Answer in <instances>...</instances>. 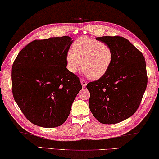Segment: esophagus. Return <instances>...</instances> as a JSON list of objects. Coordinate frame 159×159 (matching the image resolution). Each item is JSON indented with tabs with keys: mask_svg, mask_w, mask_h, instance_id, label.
Here are the masks:
<instances>
[{
	"mask_svg": "<svg viewBox=\"0 0 159 159\" xmlns=\"http://www.w3.org/2000/svg\"><path fill=\"white\" fill-rule=\"evenodd\" d=\"M80 81H81V84H82L83 88H85V87L86 86V84H87L86 81L84 80H82V79H81Z\"/></svg>",
	"mask_w": 159,
	"mask_h": 159,
	"instance_id": "34e87169",
	"label": "esophagus"
}]
</instances>
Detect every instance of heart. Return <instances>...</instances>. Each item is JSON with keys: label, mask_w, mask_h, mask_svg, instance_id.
Returning <instances> with one entry per match:
<instances>
[{"label": "heart", "mask_w": 159, "mask_h": 159, "mask_svg": "<svg viewBox=\"0 0 159 159\" xmlns=\"http://www.w3.org/2000/svg\"><path fill=\"white\" fill-rule=\"evenodd\" d=\"M72 51L66 54L68 70L75 73L80 69L93 80L101 78L108 72L114 57L112 48L108 44L91 38L80 37L74 42Z\"/></svg>", "instance_id": "heart-1"}]
</instances>
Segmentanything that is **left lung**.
I'll return each mask as SVG.
<instances>
[{
	"instance_id": "1",
	"label": "left lung",
	"mask_w": 159,
	"mask_h": 159,
	"mask_svg": "<svg viewBox=\"0 0 159 159\" xmlns=\"http://www.w3.org/2000/svg\"><path fill=\"white\" fill-rule=\"evenodd\" d=\"M96 40L108 44L114 57L104 75L87 84L89 108L102 124H117L131 116L140 105L148 84L145 58L123 37L103 36Z\"/></svg>"
}]
</instances>
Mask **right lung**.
<instances>
[{
	"label": "right lung",
	"instance_id": "1",
	"mask_svg": "<svg viewBox=\"0 0 159 159\" xmlns=\"http://www.w3.org/2000/svg\"><path fill=\"white\" fill-rule=\"evenodd\" d=\"M73 40L69 36L34 40L19 52L12 66V93L22 112L43 128L63 124L82 89L69 72L66 54Z\"/></svg>",
	"mask_w": 159,
	"mask_h": 159
}]
</instances>
